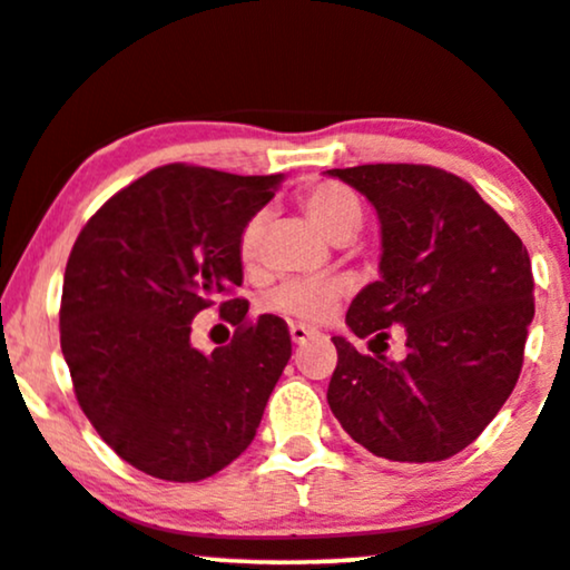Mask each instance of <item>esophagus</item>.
Returning a JSON list of instances; mask_svg holds the SVG:
<instances>
[{"label":"esophagus","instance_id":"obj_1","mask_svg":"<svg viewBox=\"0 0 570 570\" xmlns=\"http://www.w3.org/2000/svg\"><path fill=\"white\" fill-rule=\"evenodd\" d=\"M289 333H292V341H294V344H305V341H307V338H313L317 331L307 328V325H302V323H292Z\"/></svg>","mask_w":570,"mask_h":570}]
</instances>
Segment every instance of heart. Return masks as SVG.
I'll return each instance as SVG.
<instances>
[{
  "label": "heart",
  "instance_id": "obj_1",
  "mask_svg": "<svg viewBox=\"0 0 570 570\" xmlns=\"http://www.w3.org/2000/svg\"><path fill=\"white\" fill-rule=\"evenodd\" d=\"M302 208L307 216L328 234L331 239H346L360 229L362 224V203L356 193L344 181H315V185L305 187L299 193ZM261 226L263 218L255 216L253 222L245 226L239 239V253L245 261L255 257L257 242H261ZM344 297V284L341 281H325V278H286L265 294V307L273 313H281L294 321L305 323H323L328 321L336 309L338 299Z\"/></svg>",
  "mask_w": 570,
  "mask_h": 570
}]
</instances>
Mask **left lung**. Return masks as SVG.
I'll use <instances>...</instances> for the list:
<instances>
[{
	"label": "left lung",
	"mask_w": 570,
	"mask_h": 570,
	"mask_svg": "<svg viewBox=\"0 0 570 570\" xmlns=\"http://www.w3.org/2000/svg\"><path fill=\"white\" fill-rule=\"evenodd\" d=\"M328 174L360 189L383 226L381 281L346 313L354 336L373 338V354L333 336L331 412L381 459L456 456L521 375L534 317L527 247L466 179L438 166L362 164ZM396 324L407 336L404 361L382 354Z\"/></svg>",
	"instance_id": "1"
}]
</instances>
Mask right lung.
<instances>
[{
	"mask_svg": "<svg viewBox=\"0 0 570 570\" xmlns=\"http://www.w3.org/2000/svg\"><path fill=\"white\" fill-rule=\"evenodd\" d=\"M281 174L166 164L111 195L75 239L59 341L104 443L156 480L200 482L253 443L292 356L276 315H247L239 239ZM216 306L238 328L203 355L188 325Z\"/></svg>",
	"mask_w": 570,
	"mask_h": 570,
	"instance_id": "1",
	"label": "right lung"
}]
</instances>
